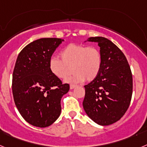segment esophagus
<instances>
[{
	"label": "esophagus",
	"mask_w": 147,
	"mask_h": 147,
	"mask_svg": "<svg viewBox=\"0 0 147 147\" xmlns=\"http://www.w3.org/2000/svg\"><path fill=\"white\" fill-rule=\"evenodd\" d=\"M76 87V85H70V88H71V90L74 89V88H75Z\"/></svg>",
	"instance_id": "esophagus-1"
}]
</instances>
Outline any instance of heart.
I'll return each mask as SVG.
<instances>
[{
  "label": "heart",
  "instance_id": "obj_1",
  "mask_svg": "<svg viewBox=\"0 0 147 147\" xmlns=\"http://www.w3.org/2000/svg\"><path fill=\"white\" fill-rule=\"evenodd\" d=\"M62 60L51 58L49 69L56 77L63 80L71 74V67L74 73L65 80L68 83L92 81L99 74L102 65V56L94 46L79 44H70L60 53Z\"/></svg>",
  "mask_w": 147,
  "mask_h": 147
}]
</instances>
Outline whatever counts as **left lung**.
I'll return each instance as SVG.
<instances>
[{"instance_id": "left-lung-1", "label": "left lung", "mask_w": 147, "mask_h": 147, "mask_svg": "<svg viewBox=\"0 0 147 147\" xmlns=\"http://www.w3.org/2000/svg\"><path fill=\"white\" fill-rule=\"evenodd\" d=\"M87 41L98 43L102 65L96 78L85 85L83 108L96 124L110 125L118 121L129 107L132 94V72L124 54L110 40L95 37Z\"/></svg>"}]
</instances>
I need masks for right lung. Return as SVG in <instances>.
<instances>
[{
	"label": "right lung",
	"instance_id": "add662e5",
	"mask_svg": "<svg viewBox=\"0 0 147 147\" xmlns=\"http://www.w3.org/2000/svg\"><path fill=\"white\" fill-rule=\"evenodd\" d=\"M62 41L60 38L33 41L23 48L15 62L14 101L22 117L35 127H49L59 118L61 98L70 89L49 69L51 57Z\"/></svg>",
	"mask_w": 147,
	"mask_h": 147
}]
</instances>
